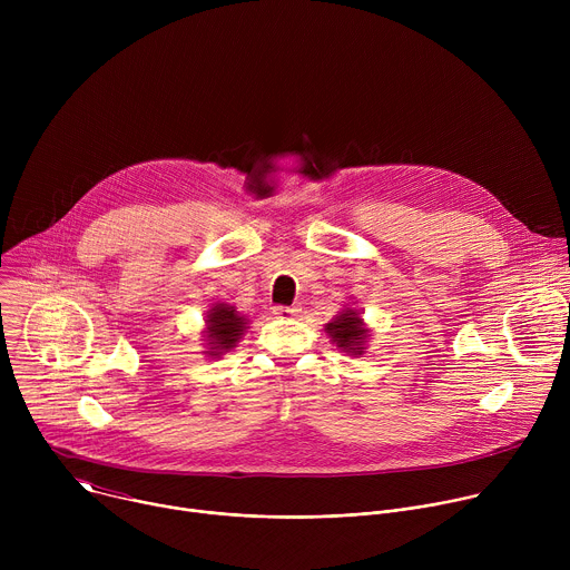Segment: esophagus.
I'll return each instance as SVG.
<instances>
[{
	"label": "esophagus",
	"mask_w": 570,
	"mask_h": 570,
	"mask_svg": "<svg viewBox=\"0 0 570 570\" xmlns=\"http://www.w3.org/2000/svg\"><path fill=\"white\" fill-rule=\"evenodd\" d=\"M297 306H275L273 308V313L277 315V317H293V315H297Z\"/></svg>",
	"instance_id": "obj_1"
}]
</instances>
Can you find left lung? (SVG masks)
<instances>
[{
  "label": "left lung",
  "mask_w": 570,
  "mask_h": 570,
  "mask_svg": "<svg viewBox=\"0 0 570 570\" xmlns=\"http://www.w3.org/2000/svg\"><path fill=\"white\" fill-rule=\"evenodd\" d=\"M327 336L332 338V343L345 352L347 356H363L370 343V334L372 330L365 324L361 308L356 306H345L341 308L332 322H327V327H324Z\"/></svg>",
  "instance_id": "left-lung-1"
}]
</instances>
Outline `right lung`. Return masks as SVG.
Listing matches in <instances>:
<instances>
[{
  "label": "right lung",
  "instance_id": "1",
  "mask_svg": "<svg viewBox=\"0 0 570 570\" xmlns=\"http://www.w3.org/2000/svg\"><path fill=\"white\" fill-rule=\"evenodd\" d=\"M248 315H240L236 306L227 302H216L205 313V327L200 332L203 345L209 358H220L225 352L234 350L236 343L248 332Z\"/></svg>",
  "mask_w": 570,
  "mask_h": 570
}]
</instances>
